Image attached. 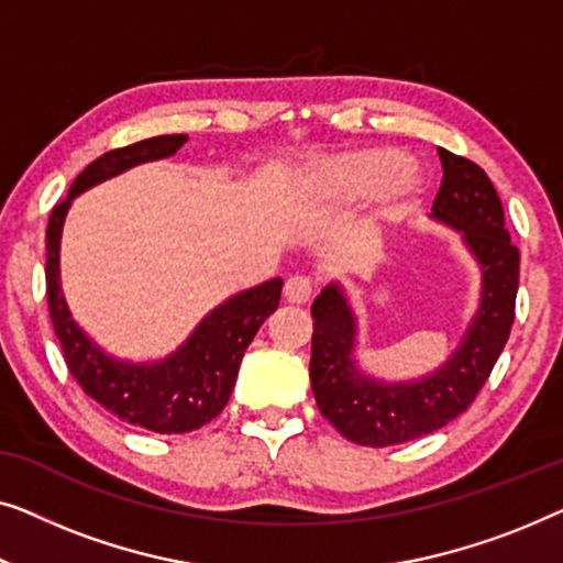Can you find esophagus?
Masks as SVG:
<instances>
[{
  "label": "esophagus",
  "instance_id": "obj_1",
  "mask_svg": "<svg viewBox=\"0 0 563 563\" xmlns=\"http://www.w3.org/2000/svg\"><path fill=\"white\" fill-rule=\"evenodd\" d=\"M283 296L292 306H303L313 296V283L308 278H300V275H296V278H288V283H285Z\"/></svg>",
  "mask_w": 563,
  "mask_h": 563
}]
</instances>
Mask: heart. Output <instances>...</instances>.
Returning a JSON list of instances; mask_svg holds the SVG:
<instances>
[{"label": "heart", "instance_id": "1", "mask_svg": "<svg viewBox=\"0 0 563 563\" xmlns=\"http://www.w3.org/2000/svg\"><path fill=\"white\" fill-rule=\"evenodd\" d=\"M423 196V178L410 168V157L398 147H360L323 157L303 173L300 206L308 213L377 199V217L395 221L413 211Z\"/></svg>", "mask_w": 563, "mask_h": 563}]
</instances>
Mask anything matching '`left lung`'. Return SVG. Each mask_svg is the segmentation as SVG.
Segmentation results:
<instances>
[{"instance_id": "obj_1", "label": "left lung", "mask_w": 563, "mask_h": 563, "mask_svg": "<svg viewBox=\"0 0 563 563\" xmlns=\"http://www.w3.org/2000/svg\"><path fill=\"white\" fill-rule=\"evenodd\" d=\"M443 180L431 219L462 234L479 267V300L454 352L429 375L379 379L357 360V313L331 280L311 306V387L323 418L360 446H393L464 413L487 383L516 319L520 255L505 229L500 196L477 163L439 147Z\"/></svg>"}]
</instances>
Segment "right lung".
Returning <instances> with one entry per match:
<instances>
[{"label": "right lung", "mask_w": 563, "mask_h": 563, "mask_svg": "<svg viewBox=\"0 0 563 563\" xmlns=\"http://www.w3.org/2000/svg\"><path fill=\"white\" fill-rule=\"evenodd\" d=\"M186 142L188 134H161L97 157L74 180L66 201L51 211L45 232L47 308L68 372L109 413L153 433L196 431L224 410L244 352L280 303L283 280L273 278L227 298L165 360L130 362L101 350L70 316L60 288V234L76 196L134 165L176 155Z\"/></svg>", "instance_id": "add662e5"}]
</instances>
